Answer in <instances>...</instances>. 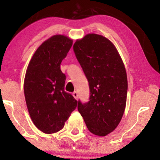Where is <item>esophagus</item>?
Segmentation results:
<instances>
[{
  "label": "esophagus",
  "instance_id": "34e87169",
  "mask_svg": "<svg viewBox=\"0 0 160 160\" xmlns=\"http://www.w3.org/2000/svg\"><path fill=\"white\" fill-rule=\"evenodd\" d=\"M72 95H73V98H75L76 100H78V93H77V92H73V94H72Z\"/></svg>",
  "mask_w": 160,
  "mask_h": 160
}]
</instances>
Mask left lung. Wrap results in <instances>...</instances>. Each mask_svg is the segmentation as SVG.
Masks as SVG:
<instances>
[{
    "mask_svg": "<svg viewBox=\"0 0 160 160\" xmlns=\"http://www.w3.org/2000/svg\"><path fill=\"white\" fill-rule=\"evenodd\" d=\"M76 57L89 85V101L78 102V111L92 134L106 136L123 117L128 94L124 62L114 44L106 37L87 34L73 44Z\"/></svg>",
    "mask_w": 160,
    "mask_h": 160,
    "instance_id": "1",
    "label": "left lung"
}]
</instances>
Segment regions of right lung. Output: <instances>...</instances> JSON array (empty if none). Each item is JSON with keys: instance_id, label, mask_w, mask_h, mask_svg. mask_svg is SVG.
I'll return each mask as SVG.
<instances>
[{"instance_id": "obj_1", "label": "right lung", "mask_w": 160, "mask_h": 160, "mask_svg": "<svg viewBox=\"0 0 160 160\" xmlns=\"http://www.w3.org/2000/svg\"><path fill=\"white\" fill-rule=\"evenodd\" d=\"M73 39L54 35L39 46L32 55L24 80L28 112L35 126L46 134L63 128L77 100L64 90L65 75L60 64L67 56Z\"/></svg>"}]
</instances>
